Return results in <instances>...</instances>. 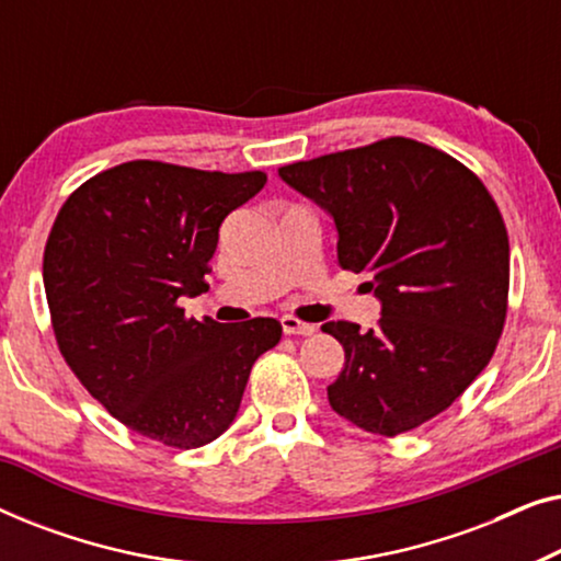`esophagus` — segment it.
<instances>
[{"label": "esophagus", "instance_id": "34e87169", "mask_svg": "<svg viewBox=\"0 0 561 561\" xmlns=\"http://www.w3.org/2000/svg\"><path fill=\"white\" fill-rule=\"evenodd\" d=\"M280 327H283V334H298V336H309L317 332V327L313 324H306V321L296 319V317H283L280 319Z\"/></svg>", "mask_w": 561, "mask_h": 561}]
</instances>
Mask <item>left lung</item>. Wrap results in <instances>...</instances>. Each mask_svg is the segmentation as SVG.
I'll return each instance as SVG.
<instances>
[{"instance_id": "8db88e82", "label": "left lung", "mask_w": 561, "mask_h": 561, "mask_svg": "<svg viewBox=\"0 0 561 561\" xmlns=\"http://www.w3.org/2000/svg\"><path fill=\"white\" fill-rule=\"evenodd\" d=\"M280 179L332 214L336 260L370 273L380 319L363 332L327 321L344 367L327 388L370 434L411 432L447 411L485 370L508 313L511 248L478 175L409 137L283 165Z\"/></svg>"}]
</instances>
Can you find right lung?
<instances>
[{"label": "right lung", "instance_id": "right-lung-1", "mask_svg": "<svg viewBox=\"0 0 561 561\" xmlns=\"http://www.w3.org/2000/svg\"><path fill=\"white\" fill-rule=\"evenodd\" d=\"M265 181L129 160L81 183L53 221L43 283L60 355L119 424L165 447L227 432L252 365L280 342L275 319L227 327L179 306L209 290L221 221Z\"/></svg>", "mask_w": 561, "mask_h": 561}]
</instances>
